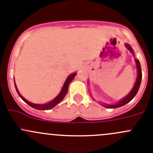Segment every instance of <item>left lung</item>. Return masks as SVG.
I'll return each mask as SVG.
<instances>
[{"label": "left lung", "instance_id": "left-lung-1", "mask_svg": "<svg viewBox=\"0 0 153 153\" xmlns=\"http://www.w3.org/2000/svg\"><path fill=\"white\" fill-rule=\"evenodd\" d=\"M125 47H126V49L134 55V52L132 48L131 47V46L128 44H125ZM135 61L136 63V67L137 69H138V75H137V78L136 81H135V84H134V86L132 87V89H131V91L129 92V93L127 95L123 98L122 99L120 100L118 103L116 104H102L101 103V105L104 107L106 108H112V109H114V108H118V107H121V106L125 105L127 103H129V101H132L134 97L136 95L137 92H138V89H139L140 85H141V78H142V72H141V64H140L139 61L136 58H135ZM92 96V95H91Z\"/></svg>", "mask_w": 153, "mask_h": 153}]
</instances>
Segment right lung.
I'll use <instances>...</instances> for the list:
<instances>
[{"mask_svg": "<svg viewBox=\"0 0 153 153\" xmlns=\"http://www.w3.org/2000/svg\"><path fill=\"white\" fill-rule=\"evenodd\" d=\"M76 74H77L76 72H74V73L70 74V75L67 77V79H66L65 82H64L62 89H61V92H59V94H58V95H57V96L55 97L53 100H52L51 101H49V102H48V103H47V104H33V103H31V102H29V101H27V100H26L25 98H24V97H23L22 95L20 94L19 91H18V88H17V86H16V84H15V81H14V82H15V89H16V91H17V92H18V95L21 97V98L24 101V102L27 103L28 105L32 106V107L34 108V109H39V110H48V109H52L54 106H55L57 104H59L60 102H61V101H63V99H64V97L66 96V95H67V93L68 92V87H69V84H70V83L72 81V80L75 78V76L76 75Z\"/></svg>", "mask_w": 153, "mask_h": 153, "instance_id": "1", "label": "right lung"}]
</instances>
